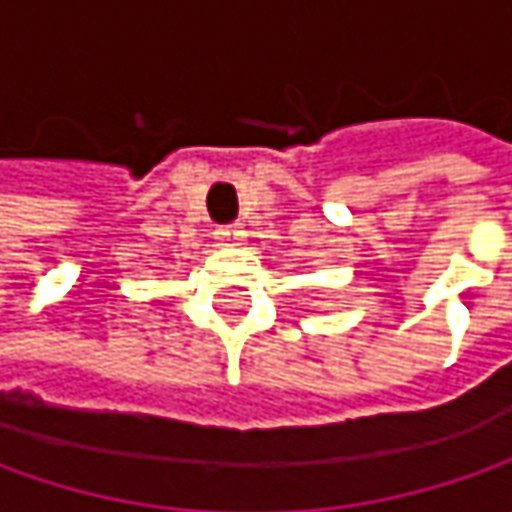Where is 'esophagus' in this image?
Returning a JSON list of instances; mask_svg holds the SVG:
<instances>
[{"label":"esophagus","instance_id":"esophagus-1","mask_svg":"<svg viewBox=\"0 0 512 512\" xmlns=\"http://www.w3.org/2000/svg\"><path fill=\"white\" fill-rule=\"evenodd\" d=\"M216 239H219L222 245H242L245 233H242L239 227H219V230H216Z\"/></svg>","mask_w":512,"mask_h":512}]
</instances>
